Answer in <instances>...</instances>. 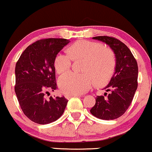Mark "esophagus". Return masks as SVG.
Masks as SVG:
<instances>
[{
    "label": "esophagus",
    "instance_id": "esophagus-1",
    "mask_svg": "<svg viewBox=\"0 0 152 152\" xmlns=\"http://www.w3.org/2000/svg\"><path fill=\"white\" fill-rule=\"evenodd\" d=\"M82 97V95H65V98L66 99H70L71 97Z\"/></svg>",
    "mask_w": 152,
    "mask_h": 152
}]
</instances>
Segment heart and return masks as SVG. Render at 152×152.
<instances>
[{"mask_svg": "<svg viewBox=\"0 0 152 152\" xmlns=\"http://www.w3.org/2000/svg\"><path fill=\"white\" fill-rule=\"evenodd\" d=\"M66 54L58 53L54 59V67L57 74L68 72L72 60L84 59V74L66 73L58 79L59 89L66 95H81L93 86L94 80L97 86H103L114 74L116 65V57L111 49L102 43L80 40L67 48Z\"/></svg>", "mask_w": 152, "mask_h": 152, "instance_id": "1", "label": "heart"}]
</instances>
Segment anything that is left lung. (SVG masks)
Here are the masks:
<instances>
[{
  "label": "left lung",
  "mask_w": 152,
  "mask_h": 152,
  "mask_svg": "<svg viewBox=\"0 0 152 152\" xmlns=\"http://www.w3.org/2000/svg\"><path fill=\"white\" fill-rule=\"evenodd\" d=\"M93 39L107 44L114 51L116 65L114 74L104 89L110 93L107 97L97 96L90 113L103 120L116 119L126 112L137 88L138 66L130 49L119 40L109 36H95Z\"/></svg>",
  "instance_id": "1"
}]
</instances>
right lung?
Instances as JSON below:
<instances>
[{
  "instance_id": "add662e5",
  "label": "right lung",
  "mask_w": 152,
  "mask_h": 152,
  "mask_svg": "<svg viewBox=\"0 0 152 152\" xmlns=\"http://www.w3.org/2000/svg\"><path fill=\"white\" fill-rule=\"evenodd\" d=\"M70 41L45 38L28 45L15 66V91L26 116L38 124L57 120L64 113L68 100L45 94L57 88L54 59Z\"/></svg>"
}]
</instances>
